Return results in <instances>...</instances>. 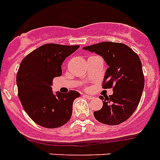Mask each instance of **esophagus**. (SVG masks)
Returning a JSON list of instances; mask_svg holds the SVG:
<instances>
[{
  "label": "esophagus",
  "instance_id": "1",
  "mask_svg": "<svg viewBox=\"0 0 160 160\" xmlns=\"http://www.w3.org/2000/svg\"><path fill=\"white\" fill-rule=\"evenodd\" d=\"M84 97H85V98H88V99H89V100H91V99H92V98H93L92 96H91V95H87V94H85V95H84Z\"/></svg>",
  "mask_w": 160,
  "mask_h": 160
}]
</instances>
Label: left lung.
Wrapping results in <instances>:
<instances>
[{"mask_svg":"<svg viewBox=\"0 0 160 160\" xmlns=\"http://www.w3.org/2000/svg\"><path fill=\"white\" fill-rule=\"evenodd\" d=\"M83 49L102 56L109 68L102 88H112L113 94L101 96L102 109L94 116L105 125L116 126L128 120L140 103L145 87V77L140 57L129 46L121 43L102 42Z\"/></svg>","mask_w":160,"mask_h":160,"instance_id":"8db88e82","label":"left lung"}]
</instances>
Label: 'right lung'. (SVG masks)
I'll return each instance as SVG.
<instances>
[{
  "instance_id": "add662e5",
  "label": "right lung",
  "mask_w": 160,
  "mask_h": 160,
  "mask_svg": "<svg viewBox=\"0 0 160 160\" xmlns=\"http://www.w3.org/2000/svg\"><path fill=\"white\" fill-rule=\"evenodd\" d=\"M79 45L47 44L23 58L16 75L18 97L28 116L45 128H58L69 121L72 103L80 94L52 92L53 80L62 74V62Z\"/></svg>"
}]
</instances>
